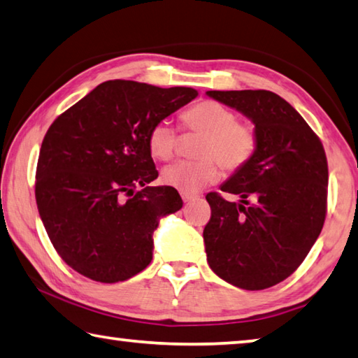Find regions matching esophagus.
I'll return each instance as SVG.
<instances>
[{"mask_svg":"<svg viewBox=\"0 0 358 358\" xmlns=\"http://www.w3.org/2000/svg\"><path fill=\"white\" fill-rule=\"evenodd\" d=\"M181 199H183V201H191V200H196L197 196L196 194H186V192H181Z\"/></svg>","mask_w":358,"mask_h":358,"instance_id":"obj_1","label":"esophagus"}]
</instances>
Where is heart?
I'll return each mask as SVG.
<instances>
[{"label":"heart","mask_w":358,"mask_h":358,"mask_svg":"<svg viewBox=\"0 0 358 358\" xmlns=\"http://www.w3.org/2000/svg\"><path fill=\"white\" fill-rule=\"evenodd\" d=\"M185 131L199 133L196 155L199 159L180 161L166 167L162 183L180 192L194 194L219 177L220 167L236 172L249 162L258 147L257 129L247 122H239L233 109L214 100H203L181 114ZM147 144L155 159L169 161L178 148V133L167 120H159L150 128Z\"/></svg>","instance_id":"b5f03b06"}]
</instances>
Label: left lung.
Returning a JSON list of instances; mask_svg holds the SVG:
<instances>
[{
	"instance_id": "obj_1",
	"label": "left lung",
	"mask_w": 358,
	"mask_h": 358,
	"mask_svg": "<svg viewBox=\"0 0 358 358\" xmlns=\"http://www.w3.org/2000/svg\"><path fill=\"white\" fill-rule=\"evenodd\" d=\"M206 94L252 119L258 136L253 158L220 186L243 200L206 194L211 206L203 230L208 264L238 288H271L302 264L322 230L326 152L302 115L271 90Z\"/></svg>"
}]
</instances>
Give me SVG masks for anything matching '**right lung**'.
Listing matches in <instances>:
<instances>
[{"instance_id": "1", "label": "right lung", "mask_w": 358, "mask_h": 358, "mask_svg": "<svg viewBox=\"0 0 358 358\" xmlns=\"http://www.w3.org/2000/svg\"><path fill=\"white\" fill-rule=\"evenodd\" d=\"M196 96L191 87L111 80L51 123L38 153L36 201L51 244L71 269L115 283L150 264L159 217L183 200L175 187L147 186L158 177L147 136Z\"/></svg>"}]
</instances>
